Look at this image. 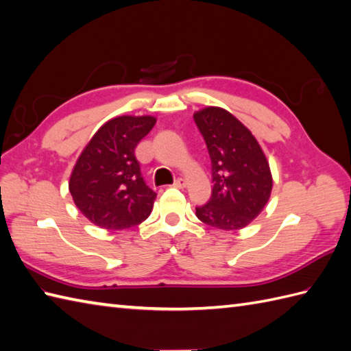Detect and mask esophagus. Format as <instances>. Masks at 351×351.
I'll use <instances>...</instances> for the list:
<instances>
[{
	"label": "esophagus",
	"instance_id": "1",
	"mask_svg": "<svg viewBox=\"0 0 351 351\" xmlns=\"http://www.w3.org/2000/svg\"><path fill=\"white\" fill-rule=\"evenodd\" d=\"M185 185H187V181L182 180V178H178V180H175V182H173V187H176V189H184Z\"/></svg>",
	"mask_w": 351,
	"mask_h": 351
}]
</instances>
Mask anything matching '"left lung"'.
<instances>
[{
    "label": "left lung",
    "mask_w": 351,
    "mask_h": 351,
    "mask_svg": "<svg viewBox=\"0 0 351 351\" xmlns=\"http://www.w3.org/2000/svg\"><path fill=\"white\" fill-rule=\"evenodd\" d=\"M193 117L210 154L214 182L210 200L196 206L197 219L223 230L247 226L263 211L273 187L263 149L226 110L206 107Z\"/></svg>",
    "instance_id": "obj_1"
}]
</instances>
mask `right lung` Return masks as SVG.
<instances>
[{
	"mask_svg": "<svg viewBox=\"0 0 351 351\" xmlns=\"http://www.w3.org/2000/svg\"><path fill=\"white\" fill-rule=\"evenodd\" d=\"M155 122L152 116L111 119L81 152L69 191L78 210L96 226L123 230L151 214L156 193L141 176L136 147Z\"/></svg>",
	"mask_w": 351,
	"mask_h": 351,
	"instance_id": "add662e5",
	"label": "right lung"
}]
</instances>
